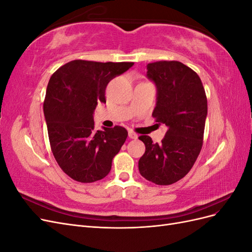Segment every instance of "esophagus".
Masks as SVG:
<instances>
[{"mask_svg":"<svg viewBox=\"0 0 252 252\" xmlns=\"http://www.w3.org/2000/svg\"><path fill=\"white\" fill-rule=\"evenodd\" d=\"M128 136H129V138H130V139H132V140H135V139H138V134H136V133H134L133 131H129L128 132Z\"/></svg>","mask_w":252,"mask_h":252,"instance_id":"34e87169","label":"esophagus"}]
</instances>
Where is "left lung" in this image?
<instances>
[{
  "instance_id": "left-lung-1",
  "label": "left lung",
  "mask_w": 252,
  "mask_h": 252,
  "mask_svg": "<svg viewBox=\"0 0 252 252\" xmlns=\"http://www.w3.org/2000/svg\"><path fill=\"white\" fill-rule=\"evenodd\" d=\"M147 78L157 87L152 117L168 129L161 144L152 143L148 135L140 136L146 150L139 170L155 184L170 185L185 177L200 155L207 97L199 75L178 61L148 64Z\"/></svg>"
}]
</instances>
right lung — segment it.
<instances>
[{"mask_svg": "<svg viewBox=\"0 0 252 252\" xmlns=\"http://www.w3.org/2000/svg\"><path fill=\"white\" fill-rule=\"evenodd\" d=\"M132 66L74 60L51 75L43 106L49 142L59 166L74 181L105 178L125 143L128 132L123 127L95 130L94 112L97 103H106L108 83Z\"/></svg>", "mask_w": 252, "mask_h": 252, "instance_id": "1", "label": "right lung"}]
</instances>
